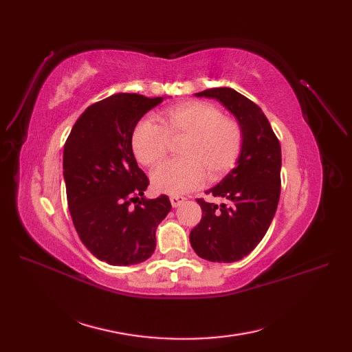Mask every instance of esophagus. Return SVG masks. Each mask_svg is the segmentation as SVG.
Masks as SVG:
<instances>
[{"instance_id":"obj_1","label":"esophagus","mask_w":352,"mask_h":352,"mask_svg":"<svg viewBox=\"0 0 352 352\" xmlns=\"http://www.w3.org/2000/svg\"><path fill=\"white\" fill-rule=\"evenodd\" d=\"M185 201L184 197H170V202H172V207H179Z\"/></svg>"}]
</instances>
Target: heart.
Here are the masks:
<instances>
[{
    "instance_id": "b5f03b06",
    "label": "heart",
    "mask_w": 352,
    "mask_h": 352,
    "mask_svg": "<svg viewBox=\"0 0 352 352\" xmlns=\"http://www.w3.org/2000/svg\"><path fill=\"white\" fill-rule=\"evenodd\" d=\"M155 123L144 119L132 133V150L138 162L155 166L168 153L170 140H184L180 162L157 167L151 185L160 194L179 197L199 188L208 179L216 180L236 163L242 148V129L216 105L188 101L173 105L157 116Z\"/></svg>"
}]
</instances>
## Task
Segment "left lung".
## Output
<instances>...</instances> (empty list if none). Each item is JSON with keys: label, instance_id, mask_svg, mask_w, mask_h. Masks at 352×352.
Here are the masks:
<instances>
[{"label": "left lung", "instance_id": "8db88e82", "mask_svg": "<svg viewBox=\"0 0 352 352\" xmlns=\"http://www.w3.org/2000/svg\"><path fill=\"white\" fill-rule=\"evenodd\" d=\"M195 97L217 100L242 129L235 168L207 190L226 202L217 206L197 199L202 219L189 235L201 258L233 263L257 247L274 217L280 197V144L263 110L235 89L211 88Z\"/></svg>", "mask_w": 352, "mask_h": 352}]
</instances>
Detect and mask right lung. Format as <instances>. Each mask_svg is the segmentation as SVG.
I'll use <instances>...</instances> for the list:
<instances>
[{
	"label": "right lung",
	"mask_w": 352,
	"mask_h": 352,
	"mask_svg": "<svg viewBox=\"0 0 352 352\" xmlns=\"http://www.w3.org/2000/svg\"><path fill=\"white\" fill-rule=\"evenodd\" d=\"M164 97L114 94L85 110L65 144L67 204L78 235L95 257L111 265L150 258L155 230L172 210L168 197L146 199L148 177L132 150V133Z\"/></svg>",
	"instance_id": "1"
}]
</instances>
